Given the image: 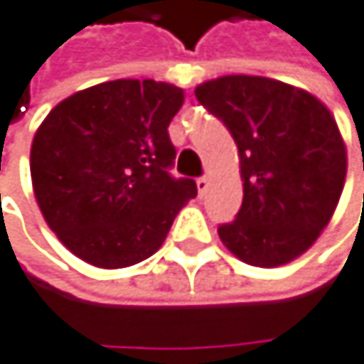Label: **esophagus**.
<instances>
[{
  "label": "esophagus",
  "instance_id": "esophagus-1",
  "mask_svg": "<svg viewBox=\"0 0 364 364\" xmlns=\"http://www.w3.org/2000/svg\"><path fill=\"white\" fill-rule=\"evenodd\" d=\"M196 188H198V194L203 196L207 192V188H209V178L207 176H198L196 178Z\"/></svg>",
  "mask_w": 364,
  "mask_h": 364
}]
</instances>
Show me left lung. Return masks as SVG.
<instances>
[{
	"label": "left lung",
	"instance_id": "obj_1",
	"mask_svg": "<svg viewBox=\"0 0 364 364\" xmlns=\"http://www.w3.org/2000/svg\"><path fill=\"white\" fill-rule=\"evenodd\" d=\"M240 151L244 200L220 224L248 265L276 267L319 237L343 192L348 157L332 114L313 95L267 77L228 75L196 88Z\"/></svg>",
	"mask_w": 364,
	"mask_h": 364
}]
</instances>
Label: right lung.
Segmentation results:
<instances>
[{
    "label": "right lung",
    "mask_w": 364,
    "mask_h": 364,
    "mask_svg": "<svg viewBox=\"0 0 364 364\" xmlns=\"http://www.w3.org/2000/svg\"><path fill=\"white\" fill-rule=\"evenodd\" d=\"M183 90L116 80L58 103L34 136L30 170L38 207L60 242L90 265H136L159 250L194 178L170 174L168 124Z\"/></svg>",
    "instance_id": "1"
}]
</instances>
